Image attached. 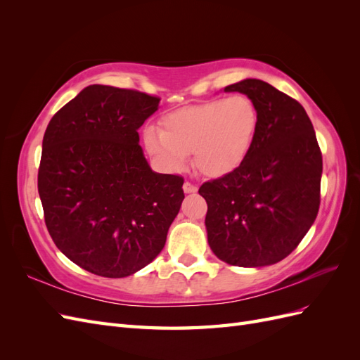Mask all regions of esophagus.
I'll use <instances>...</instances> for the list:
<instances>
[{
  "label": "esophagus",
  "mask_w": 360,
  "mask_h": 360,
  "mask_svg": "<svg viewBox=\"0 0 360 360\" xmlns=\"http://www.w3.org/2000/svg\"><path fill=\"white\" fill-rule=\"evenodd\" d=\"M183 191L186 192V193H193V192H197V191H198V188L195 186V184H192L191 181H184V184H183Z\"/></svg>",
  "instance_id": "esophagus-1"
}]
</instances>
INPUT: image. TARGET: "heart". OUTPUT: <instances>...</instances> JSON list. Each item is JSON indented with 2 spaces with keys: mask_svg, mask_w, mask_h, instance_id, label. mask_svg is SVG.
<instances>
[{
  "mask_svg": "<svg viewBox=\"0 0 360 360\" xmlns=\"http://www.w3.org/2000/svg\"><path fill=\"white\" fill-rule=\"evenodd\" d=\"M259 112L246 94L184 106L160 118V130L147 127L143 143L150 156L169 171L193 167L210 179L233 172L248 158L257 136Z\"/></svg>",
  "mask_w": 360,
  "mask_h": 360,
  "instance_id": "b5f03b06",
  "label": "heart"
}]
</instances>
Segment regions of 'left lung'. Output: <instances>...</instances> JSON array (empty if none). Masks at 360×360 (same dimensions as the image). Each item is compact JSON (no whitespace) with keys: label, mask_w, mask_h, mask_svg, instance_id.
<instances>
[{"label":"left lung","mask_w":360,"mask_h":360,"mask_svg":"<svg viewBox=\"0 0 360 360\" xmlns=\"http://www.w3.org/2000/svg\"><path fill=\"white\" fill-rule=\"evenodd\" d=\"M225 91L249 96L259 124L242 165L198 191L207 201V238L228 264L270 266L297 248L317 217L321 150L296 99L259 79L231 84Z\"/></svg>","instance_id":"left-lung-1"}]
</instances>
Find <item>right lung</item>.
Segmentation results:
<instances>
[{
	"mask_svg": "<svg viewBox=\"0 0 360 360\" xmlns=\"http://www.w3.org/2000/svg\"><path fill=\"white\" fill-rule=\"evenodd\" d=\"M160 99L89 85L51 118L37 188L53 243L75 264L124 278L150 264L177 216L183 177L153 172L138 129Z\"/></svg>",
	"mask_w": 360,
	"mask_h": 360,
	"instance_id": "add662e5",
	"label": "right lung"
}]
</instances>
